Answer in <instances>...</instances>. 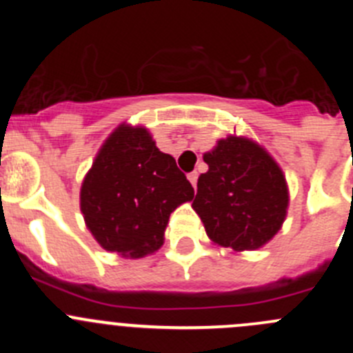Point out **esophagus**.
<instances>
[{
    "mask_svg": "<svg viewBox=\"0 0 353 353\" xmlns=\"http://www.w3.org/2000/svg\"><path fill=\"white\" fill-rule=\"evenodd\" d=\"M187 179H189V182H191L192 187L196 189V182H198V173H196V171H192V173L187 174Z\"/></svg>",
    "mask_w": 353,
    "mask_h": 353,
    "instance_id": "obj_1",
    "label": "esophagus"
}]
</instances>
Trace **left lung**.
Wrapping results in <instances>:
<instances>
[{"label": "left lung", "instance_id": "1", "mask_svg": "<svg viewBox=\"0 0 353 353\" xmlns=\"http://www.w3.org/2000/svg\"><path fill=\"white\" fill-rule=\"evenodd\" d=\"M207 173L198 179L192 208L215 244L252 251L267 244L281 228L288 187L276 161L245 138L221 139L203 155Z\"/></svg>", "mask_w": 353, "mask_h": 353}]
</instances>
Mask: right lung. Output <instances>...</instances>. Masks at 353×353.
I'll use <instances>...</instances> for the list:
<instances>
[{"label":"right lung","mask_w":353,"mask_h":353,"mask_svg":"<svg viewBox=\"0 0 353 353\" xmlns=\"http://www.w3.org/2000/svg\"><path fill=\"white\" fill-rule=\"evenodd\" d=\"M192 198L191 182L148 130L120 125L84 176L81 212L105 251L143 258L162 245L171 212Z\"/></svg>","instance_id":"add662e5"}]
</instances>
